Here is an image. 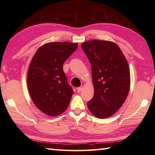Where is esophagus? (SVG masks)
I'll return each mask as SVG.
<instances>
[{"mask_svg":"<svg viewBox=\"0 0 155 155\" xmlns=\"http://www.w3.org/2000/svg\"><path fill=\"white\" fill-rule=\"evenodd\" d=\"M83 90V87H78V88H77V92L78 93H80V92H81V91Z\"/></svg>","mask_w":155,"mask_h":155,"instance_id":"esophagus-1","label":"esophagus"}]
</instances>
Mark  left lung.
I'll return each mask as SVG.
<instances>
[{"instance_id":"8db88e82","label":"left lung","mask_w":155,"mask_h":155,"mask_svg":"<svg viewBox=\"0 0 155 155\" xmlns=\"http://www.w3.org/2000/svg\"><path fill=\"white\" fill-rule=\"evenodd\" d=\"M81 47L91 65L94 97L87 106L98 118L113 116L122 107L130 85L129 67L119 47L108 41L92 40Z\"/></svg>"}]
</instances>
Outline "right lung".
Wrapping results in <instances>:
<instances>
[{
	"label": "right lung",
	"instance_id": "obj_1",
	"mask_svg": "<svg viewBox=\"0 0 155 155\" xmlns=\"http://www.w3.org/2000/svg\"><path fill=\"white\" fill-rule=\"evenodd\" d=\"M78 43L48 42L38 48L27 72V87L35 106L51 117L61 114L70 104L73 91L62 69Z\"/></svg>",
	"mask_w": 155,
	"mask_h": 155
}]
</instances>
